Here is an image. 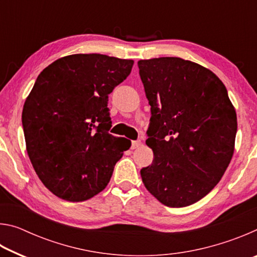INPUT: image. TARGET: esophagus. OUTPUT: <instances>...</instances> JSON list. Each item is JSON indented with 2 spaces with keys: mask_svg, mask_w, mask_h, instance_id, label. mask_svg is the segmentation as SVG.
I'll return each instance as SVG.
<instances>
[{
  "mask_svg": "<svg viewBox=\"0 0 257 257\" xmlns=\"http://www.w3.org/2000/svg\"><path fill=\"white\" fill-rule=\"evenodd\" d=\"M142 145V141H134L133 143H132V150H135V149H138L139 146Z\"/></svg>",
  "mask_w": 257,
  "mask_h": 257,
  "instance_id": "34e87169",
  "label": "esophagus"
}]
</instances>
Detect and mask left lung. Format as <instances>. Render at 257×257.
I'll list each match as a JSON object with an SVG mask.
<instances>
[{
    "label": "left lung",
    "mask_w": 257,
    "mask_h": 257,
    "mask_svg": "<svg viewBox=\"0 0 257 257\" xmlns=\"http://www.w3.org/2000/svg\"><path fill=\"white\" fill-rule=\"evenodd\" d=\"M151 105L147 146L154 160L143 168L146 189L169 207L198 202L221 180L231 161L237 115L223 82L180 58L138 61Z\"/></svg>",
    "instance_id": "left-lung-1"
}]
</instances>
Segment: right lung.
<instances>
[{
	"instance_id": "right-lung-1",
	"label": "right lung",
	"mask_w": 257,
	"mask_h": 257,
	"mask_svg": "<svg viewBox=\"0 0 257 257\" xmlns=\"http://www.w3.org/2000/svg\"><path fill=\"white\" fill-rule=\"evenodd\" d=\"M134 61L73 54L37 77L23 110L27 153L43 184L70 202L105 188L132 142L108 134V94L132 72ZM125 139V138H124Z\"/></svg>"
}]
</instances>
